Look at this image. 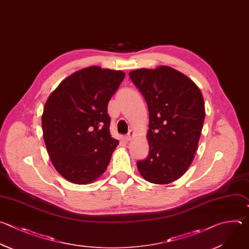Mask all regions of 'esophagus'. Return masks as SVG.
Segmentation results:
<instances>
[{
  "instance_id": "1",
  "label": "esophagus",
  "mask_w": 249,
  "mask_h": 249,
  "mask_svg": "<svg viewBox=\"0 0 249 249\" xmlns=\"http://www.w3.org/2000/svg\"><path fill=\"white\" fill-rule=\"evenodd\" d=\"M133 136H134V131L130 130V131H129V133L127 134V136L125 137V141H126V142L131 141V140H132V138H133Z\"/></svg>"
}]
</instances>
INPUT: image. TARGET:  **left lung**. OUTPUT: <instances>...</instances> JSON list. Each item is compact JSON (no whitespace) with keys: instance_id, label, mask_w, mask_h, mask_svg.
I'll return each mask as SVG.
<instances>
[{"instance_id":"obj_1","label":"left lung","mask_w":249,"mask_h":249,"mask_svg":"<svg viewBox=\"0 0 249 249\" xmlns=\"http://www.w3.org/2000/svg\"><path fill=\"white\" fill-rule=\"evenodd\" d=\"M129 76L149 114V153L137 162L138 170L150 183H172L195 158L205 117L202 94L192 79L166 65L133 70Z\"/></svg>"}]
</instances>
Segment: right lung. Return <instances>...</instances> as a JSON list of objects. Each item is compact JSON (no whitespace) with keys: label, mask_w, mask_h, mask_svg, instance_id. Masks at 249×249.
Here are the masks:
<instances>
[{"label":"right lung","mask_w":249,"mask_h":249,"mask_svg":"<svg viewBox=\"0 0 249 249\" xmlns=\"http://www.w3.org/2000/svg\"><path fill=\"white\" fill-rule=\"evenodd\" d=\"M125 73L100 66L78 70L49 96L42 115L53 167L67 181L86 185L102 176L119 142L109 132L107 105Z\"/></svg>","instance_id":"1"}]
</instances>
